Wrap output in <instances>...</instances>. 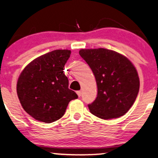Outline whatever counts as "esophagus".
Returning a JSON list of instances; mask_svg holds the SVG:
<instances>
[{
	"label": "esophagus",
	"mask_w": 158,
	"mask_h": 158,
	"mask_svg": "<svg viewBox=\"0 0 158 158\" xmlns=\"http://www.w3.org/2000/svg\"><path fill=\"white\" fill-rule=\"evenodd\" d=\"M77 94L78 97H80L81 96V90H78V91L77 92Z\"/></svg>",
	"instance_id": "esophagus-1"
}]
</instances>
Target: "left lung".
<instances>
[{"label":"left lung","mask_w":158,"mask_h":158,"mask_svg":"<svg viewBox=\"0 0 158 158\" xmlns=\"http://www.w3.org/2000/svg\"><path fill=\"white\" fill-rule=\"evenodd\" d=\"M79 55L89 65L97 85V97L88 105L90 113L104 119L126 114L139 88L133 64L126 56L105 48L81 49Z\"/></svg>","instance_id":"1"}]
</instances>
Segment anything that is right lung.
Returning a JSON list of instances; mask_svg holds the SVG:
<instances>
[{"mask_svg": "<svg viewBox=\"0 0 158 158\" xmlns=\"http://www.w3.org/2000/svg\"><path fill=\"white\" fill-rule=\"evenodd\" d=\"M70 50H56L36 58L21 72L17 94L25 111L36 120L50 123L64 115L77 94L68 88L64 65Z\"/></svg>", "mask_w": 158, "mask_h": 158, "instance_id": "right-lung-1", "label": "right lung"}]
</instances>
